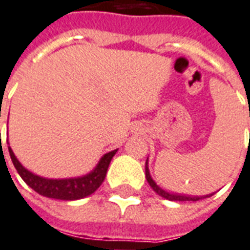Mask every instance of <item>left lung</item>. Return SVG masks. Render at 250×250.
<instances>
[{
	"instance_id": "left-lung-1",
	"label": "left lung",
	"mask_w": 250,
	"mask_h": 250,
	"mask_svg": "<svg viewBox=\"0 0 250 250\" xmlns=\"http://www.w3.org/2000/svg\"><path fill=\"white\" fill-rule=\"evenodd\" d=\"M145 175L146 179H147V183L150 185V187L159 195V196H162V198L167 199V200H175V202H196V200H200V199L207 198V196H189V195H182V194H174V192H167V191H165L163 188H161L155 182L153 181V178L150 176V171L149 167H147V161H146L145 165ZM212 195V194H211ZM209 195V196H211Z\"/></svg>"
}]
</instances>
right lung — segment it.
Wrapping results in <instances>:
<instances>
[{
	"instance_id": "add662e5",
	"label": "right lung",
	"mask_w": 250,
	"mask_h": 250,
	"mask_svg": "<svg viewBox=\"0 0 250 250\" xmlns=\"http://www.w3.org/2000/svg\"><path fill=\"white\" fill-rule=\"evenodd\" d=\"M116 151L117 150H113L103 155V158L97 163L95 170L87 175L69 178V179H47V178L35 175L27 168L23 167L20 161L16 158L11 147H9L11 162L26 185L31 187L34 191H37L39 195L51 199H61V200H78V199H83L93 194L104 182L109 163Z\"/></svg>"
}]
</instances>
